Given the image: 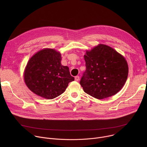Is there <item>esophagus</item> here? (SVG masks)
<instances>
[{"label": "esophagus", "instance_id": "obj_1", "mask_svg": "<svg viewBox=\"0 0 147 147\" xmlns=\"http://www.w3.org/2000/svg\"><path fill=\"white\" fill-rule=\"evenodd\" d=\"M74 78H75V80L76 81H78L79 80V79H80V77H79V76H76Z\"/></svg>", "mask_w": 147, "mask_h": 147}]
</instances>
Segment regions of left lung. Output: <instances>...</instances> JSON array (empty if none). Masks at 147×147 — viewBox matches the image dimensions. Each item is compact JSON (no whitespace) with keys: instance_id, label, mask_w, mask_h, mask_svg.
I'll return each instance as SVG.
<instances>
[{"instance_id":"8db88e82","label":"left lung","mask_w":147,"mask_h":147,"mask_svg":"<svg viewBox=\"0 0 147 147\" xmlns=\"http://www.w3.org/2000/svg\"><path fill=\"white\" fill-rule=\"evenodd\" d=\"M86 70L80 81L84 91L102 99L116 94L127 80V60L112 47L98 44L84 56Z\"/></svg>"}]
</instances>
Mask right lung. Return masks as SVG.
<instances>
[{
    "mask_svg": "<svg viewBox=\"0 0 147 147\" xmlns=\"http://www.w3.org/2000/svg\"><path fill=\"white\" fill-rule=\"evenodd\" d=\"M61 53L52 48H44L28 60L24 71V80L35 94L52 99L63 93L69 83L74 80L67 66L61 64Z\"/></svg>",
    "mask_w": 147,
    "mask_h": 147,
    "instance_id": "obj_1",
    "label": "right lung"
}]
</instances>
